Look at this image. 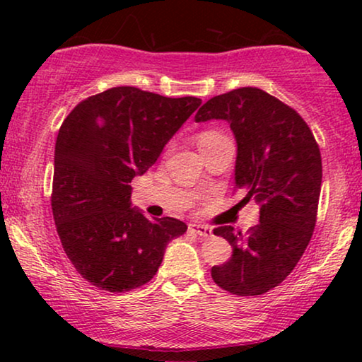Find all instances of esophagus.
Returning <instances> with one entry per match:
<instances>
[{"label":"esophagus","mask_w":362,"mask_h":362,"mask_svg":"<svg viewBox=\"0 0 362 362\" xmlns=\"http://www.w3.org/2000/svg\"><path fill=\"white\" fill-rule=\"evenodd\" d=\"M189 230L199 237H212V229L202 224H189Z\"/></svg>","instance_id":"34e87169"}]
</instances>
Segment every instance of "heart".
I'll return each instance as SVG.
<instances>
[{"mask_svg": "<svg viewBox=\"0 0 362 362\" xmlns=\"http://www.w3.org/2000/svg\"><path fill=\"white\" fill-rule=\"evenodd\" d=\"M222 140H229V138H227L224 133H221L217 130H206V132L199 133V136H197V141H199L201 150H206V148L216 145V143H219Z\"/></svg>", "mask_w": 362, "mask_h": 362, "instance_id": "b5f03b06", "label": "heart"}]
</instances>
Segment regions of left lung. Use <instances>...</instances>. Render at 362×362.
<instances>
[{
    "instance_id": "8db88e82",
    "label": "left lung",
    "mask_w": 362,
    "mask_h": 362,
    "mask_svg": "<svg viewBox=\"0 0 362 362\" xmlns=\"http://www.w3.org/2000/svg\"><path fill=\"white\" fill-rule=\"evenodd\" d=\"M212 118L234 132L242 202L260 204V222L245 235L232 226L214 229L232 255L212 267V280L232 295H264L291 274L313 235L323 176L318 143L296 110L257 87L212 97L194 120Z\"/></svg>"
}]
</instances>
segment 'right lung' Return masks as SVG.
<instances>
[{
    "instance_id": "add662e5",
    "label": "right lung",
    "mask_w": 362,
    "mask_h": 362,
    "mask_svg": "<svg viewBox=\"0 0 362 362\" xmlns=\"http://www.w3.org/2000/svg\"><path fill=\"white\" fill-rule=\"evenodd\" d=\"M201 98L113 87L77 103L59 128L51 206L64 252L93 286L122 293L156 275L187 226L132 209L130 182L155 165Z\"/></svg>"
}]
</instances>
